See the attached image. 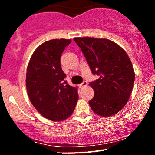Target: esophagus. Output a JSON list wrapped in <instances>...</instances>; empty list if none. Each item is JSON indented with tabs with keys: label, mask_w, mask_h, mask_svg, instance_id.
<instances>
[{
	"label": "esophagus",
	"mask_w": 155,
	"mask_h": 155,
	"mask_svg": "<svg viewBox=\"0 0 155 155\" xmlns=\"http://www.w3.org/2000/svg\"><path fill=\"white\" fill-rule=\"evenodd\" d=\"M87 85V82L86 81H84L81 84H80V87H86Z\"/></svg>",
	"instance_id": "1"
}]
</instances>
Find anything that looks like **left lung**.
I'll return each instance as SVG.
<instances>
[{"mask_svg": "<svg viewBox=\"0 0 155 155\" xmlns=\"http://www.w3.org/2000/svg\"><path fill=\"white\" fill-rule=\"evenodd\" d=\"M93 75L89 85L95 95L89 101L96 114L113 116L125 106L135 81L133 65L125 51L112 41L90 37L75 38Z\"/></svg>", "mask_w": 155, "mask_h": 155, "instance_id": "1", "label": "left lung"}]
</instances>
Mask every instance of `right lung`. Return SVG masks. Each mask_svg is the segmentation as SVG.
<instances>
[{
  "instance_id": "right-lung-1",
  "label": "right lung",
  "mask_w": 155,
  "mask_h": 155,
  "mask_svg": "<svg viewBox=\"0 0 155 155\" xmlns=\"http://www.w3.org/2000/svg\"><path fill=\"white\" fill-rule=\"evenodd\" d=\"M71 39H52L35 49L26 74V87L30 101L44 117L55 122L72 114L79 99L77 87L65 81L60 58Z\"/></svg>"
}]
</instances>
